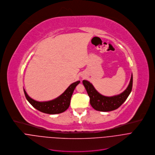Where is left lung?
Segmentation results:
<instances>
[{
  "mask_svg": "<svg viewBox=\"0 0 155 155\" xmlns=\"http://www.w3.org/2000/svg\"><path fill=\"white\" fill-rule=\"evenodd\" d=\"M82 83L90 97V103L92 107L98 111L109 112L118 109L128 97L133 87V74L127 88L121 94L111 97L100 94L93 85L87 81L84 80Z\"/></svg>",
  "mask_w": 155,
  "mask_h": 155,
  "instance_id": "8db88e82",
  "label": "left lung"
}]
</instances>
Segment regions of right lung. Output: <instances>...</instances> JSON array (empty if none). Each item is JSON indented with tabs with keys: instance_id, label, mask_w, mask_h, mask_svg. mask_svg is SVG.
Here are the masks:
<instances>
[{
	"instance_id": "right-lung-1",
	"label": "right lung",
	"mask_w": 155,
	"mask_h": 155,
	"mask_svg": "<svg viewBox=\"0 0 155 155\" xmlns=\"http://www.w3.org/2000/svg\"><path fill=\"white\" fill-rule=\"evenodd\" d=\"M79 82L80 81H77L73 83L68 87L64 94H61L56 99L49 101H37L30 98L27 95L25 90H24V92L27 101L36 109L45 114H57L64 112L69 107L73 91Z\"/></svg>"
}]
</instances>
